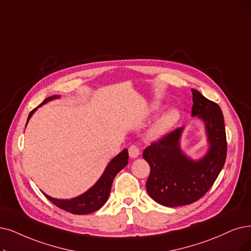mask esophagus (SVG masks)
Masks as SVG:
<instances>
[{
    "instance_id": "1",
    "label": "esophagus",
    "mask_w": 251,
    "mask_h": 251,
    "mask_svg": "<svg viewBox=\"0 0 251 251\" xmlns=\"http://www.w3.org/2000/svg\"><path fill=\"white\" fill-rule=\"evenodd\" d=\"M128 154L131 157L135 158V157H138L139 154H140V149L138 146L136 145H131L128 148Z\"/></svg>"
}]
</instances>
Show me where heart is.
Here are the masks:
<instances>
[{
	"label": "heart",
	"mask_w": 251,
	"mask_h": 251,
	"mask_svg": "<svg viewBox=\"0 0 251 251\" xmlns=\"http://www.w3.org/2000/svg\"><path fill=\"white\" fill-rule=\"evenodd\" d=\"M158 109H159L158 104H155L152 106V110H158ZM178 119H179L178 110L176 109L168 110L167 112L160 115L155 120V123L149 129L148 136L150 138H157V137L163 136L168 131H170V128H171L178 122Z\"/></svg>",
	"instance_id": "obj_1"
}]
</instances>
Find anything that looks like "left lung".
<instances>
[{
	"instance_id": "obj_1",
	"label": "left lung",
	"mask_w": 251,
	"mask_h": 251,
	"mask_svg": "<svg viewBox=\"0 0 251 251\" xmlns=\"http://www.w3.org/2000/svg\"><path fill=\"white\" fill-rule=\"evenodd\" d=\"M193 116L206 126L210 149L204 158L193 162L179 146L183 127H178L143 151L150 173L146 181L148 195L163 206L177 207L195 203L211 188L226 158V136L222 109L201 93L193 89Z\"/></svg>"
}]
</instances>
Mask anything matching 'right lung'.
<instances>
[{
    "label": "right lung",
    "instance_id": "obj_1",
    "mask_svg": "<svg viewBox=\"0 0 251 251\" xmlns=\"http://www.w3.org/2000/svg\"><path fill=\"white\" fill-rule=\"evenodd\" d=\"M54 98H56V96L45 99L41 105H43L44 103L50 101V100H52ZM36 109L37 108H35L31 112H29L27 122L29 117H31L35 112ZM127 158H128L127 150L124 149L122 152H120L118 155H116L111 162H110L102 177L98 180V182L92 188H89L86 193L77 198H74L71 200H57V199L49 197L45 194L44 195L52 204H54L58 208L65 210L67 212L73 213V214H79V215L93 213L106 203L110 194V189H111V186H112L113 179L120 170L124 169L127 165Z\"/></svg>",
    "mask_w": 251,
    "mask_h": 251
}]
</instances>
